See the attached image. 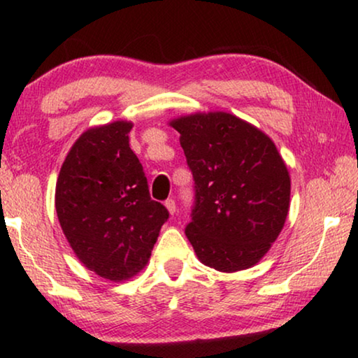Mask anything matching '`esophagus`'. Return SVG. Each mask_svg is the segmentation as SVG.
<instances>
[{
    "mask_svg": "<svg viewBox=\"0 0 358 358\" xmlns=\"http://www.w3.org/2000/svg\"><path fill=\"white\" fill-rule=\"evenodd\" d=\"M164 207L168 208V212H169L171 215H174V213H176V202H174L173 199H168V200H166V202H164Z\"/></svg>",
    "mask_w": 358,
    "mask_h": 358,
    "instance_id": "obj_1",
    "label": "esophagus"
}]
</instances>
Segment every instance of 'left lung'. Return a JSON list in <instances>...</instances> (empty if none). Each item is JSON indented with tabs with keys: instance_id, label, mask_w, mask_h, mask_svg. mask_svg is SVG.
Segmentation results:
<instances>
[{
	"instance_id": "obj_1",
	"label": "left lung",
	"mask_w": 358,
	"mask_h": 358,
	"mask_svg": "<svg viewBox=\"0 0 358 358\" xmlns=\"http://www.w3.org/2000/svg\"><path fill=\"white\" fill-rule=\"evenodd\" d=\"M169 125L195 180L185 236L199 261L220 272L266 256L290 208V174L268 135L229 112H195Z\"/></svg>"
}]
</instances>
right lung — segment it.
<instances>
[{
    "instance_id": "1",
    "label": "right lung",
    "mask_w": 358,
    "mask_h": 358,
    "mask_svg": "<svg viewBox=\"0 0 358 358\" xmlns=\"http://www.w3.org/2000/svg\"><path fill=\"white\" fill-rule=\"evenodd\" d=\"M134 124L115 120L83 131L63 161L55 187L60 227L83 266L112 282L143 271L169 213L150 197L131 151Z\"/></svg>"
}]
</instances>
